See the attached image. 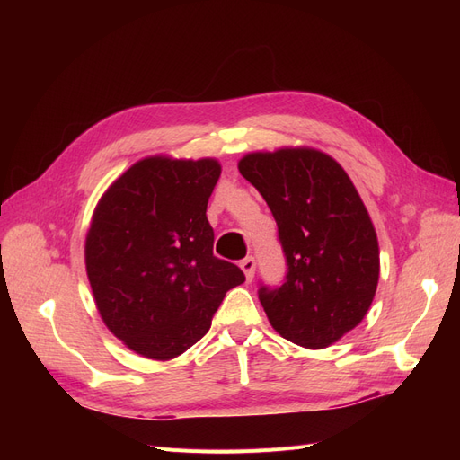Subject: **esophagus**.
<instances>
[{
  "label": "esophagus",
  "instance_id": "1",
  "mask_svg": "<svg viewBox=\"0 0 460 460\" xmlns=\"http://www.w3.org/2000/svg\"><path fill=\"white\" fill-rule=\"evenodd\" d=\"M240 267H242V270H243V274H245V278H247V282H252L253 280V276H255V267H257V262H255V257H245L242 262H240Z\"/></svg>",
  "mask_w": 460,
  "mask_h": 460
}]
</instances>
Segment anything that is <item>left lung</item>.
Here are the masks:
<instances>
[{
	"mask_svg": "<svg viewBox=\"0 0 460 460\" xmlns=\"http://www.w3.org/2000/svg\"><path fill=\"white\" fill-rule=\"evenodd\" d=\"M238 169L272 211L288 264L280 288L261 286L262 309L282 338L324 349L365 318L378 286L367 207L340 163L318 149L247 153Z\"/></svg>",
	"mask_w": 460,
	"mask_h": 460,
	"instance_id": "8db88e82",
	"label": "left lung"
}]
</instances>
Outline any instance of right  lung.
I'll return each instance as SVG.
<instances>
[{
  "label": "right lung",
  "mask_w": 460,
  "mask_h": 460,
  "mask_svg": "<svg viewBox=\"0 0 460 460\" xmlns=\"http://www.w3.org/2000/svg\"><path fill=\"white\" fill-rule=\"evenodd\" d=\"M215 159L147 157L97 203L86 235V272L105 326L137 355L169 360L211 328L226 291L245 282L213 255L207 203Z\"/></svg>",
  "instance_id": "obj_1"
}]
</instances>
